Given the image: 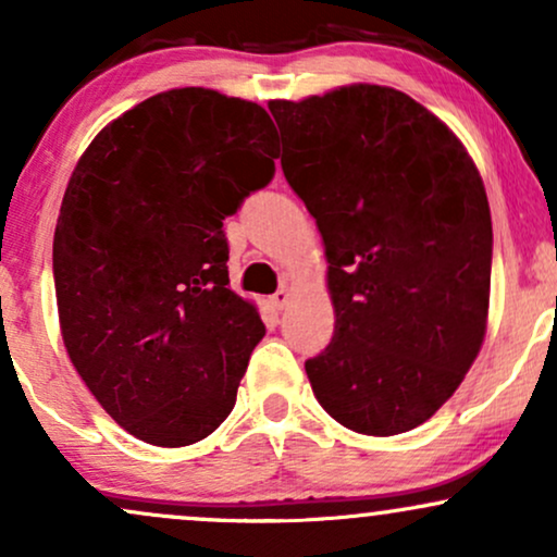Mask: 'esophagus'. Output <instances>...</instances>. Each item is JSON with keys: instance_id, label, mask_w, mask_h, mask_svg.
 Segmentation results:
<instances>
[{"instance_id": "34e87169", "label": "esophagus", "mask_w": 557, "mask_h": 557, "mask_svg": "<svg viewBox=\"0 0 557 557\" xmlns=\"http://www.w3.org/2000/svg\"><path fill=\"white\" fill-rule=\"evenodd\" d=\"M289 299H292V289L289 286H281V289L271 297V305L276 307V310H284V307L289 305Z\"/></svg>"}]
</instances>
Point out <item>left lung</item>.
Instances as JSON below:
<instances>
[{
  "mask_svg": "<svg viewBox=\"0 0 557 557\" xmlns=\"http://www.w3.org/2000/svg\"><path fill=\"white\" fill-rule=\"evenodd\" d=\"M286 183L314 216L335 312L305 363L318 403L363 436L429 421L488 331L493 226L483 177L442 119L382 85L271 100Z\"/></svg>",
  "mask_w": 557,
  "mask_h": 557,
  "instance_id": "obj_1",
  "label": "left lung"
}]
</instances>
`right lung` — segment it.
<instances>
[{
	"mask_svg": "<svg viewBox=\"0 0 557 557\" xmlns=\"http://www.w3.org/2000/svg\"><path fill=\"white\" fill-rule=\"evenodd\" d=\"M276 141L258 102L177 87L108 123L69 177L53 232L61 338L141 442L196 444L235 408L265 325L230 289L222 226L273 177Z\"/></svg>",
	"mask_w": 557,
	"mask_h": 557,
	"instance_id": "right-lung-1",
	"label": "right lung"
}]
</instances>
